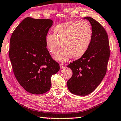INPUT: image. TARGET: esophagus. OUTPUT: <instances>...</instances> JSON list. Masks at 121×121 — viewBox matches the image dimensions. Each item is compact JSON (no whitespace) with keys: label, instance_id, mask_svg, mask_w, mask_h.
I'll use <instances>...</instances> for the list:
<instances>
[{"label":"esophagus","instance_id":"esophagus-1","mask_svg":"<svg viewBox=\"0 0 121 121\" xmlns=\"http://www.w3.org/2000/svg\"><path fill=\"white\" fill-rule=\"evenodd\" d=\"M65 65H63L62 64H60V69L61 70H62V69L65 68Z\"/></svg>","mask_w":121,"mask_h":121}]
</instances>
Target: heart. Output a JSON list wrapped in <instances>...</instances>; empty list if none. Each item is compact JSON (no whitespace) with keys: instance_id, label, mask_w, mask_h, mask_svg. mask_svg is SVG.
<instances>
[{"instance_id":"1","label":"heart","mask_w":121,"mask_h":121,"mask_svg":"<svg viewBox=\"0 0 121 121\" xmlns=\"http://www.w3.org/2000/svg\"><path fill=\"white\" fill-rule=\"evenodd\" d=\"M54 34H48L45 38L48 50L55 55L63 45V49L54 56L56 60L68 61L72 56L79 58L84 56L91 46L93 30L87 21H70L56 26Z\"/></svg>"}]
</instances>
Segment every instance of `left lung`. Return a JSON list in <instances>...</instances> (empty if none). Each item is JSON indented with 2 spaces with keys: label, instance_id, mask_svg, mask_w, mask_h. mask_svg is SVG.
I'll list each match as a JSON object with an SVG mask.
<instances>
[{
  "label": "left lung",
  "instance_id": "left-lung-1",
  "mask_svg": "<svg viewBox=\"0 0 121 121\" xmlns=\"http://www.w3.org/2000/svg\"><path fill=\"white\" fill-rule=\"evenodd\" d=\"M93 30V38L87 52L68 65L73 72L67 82L72 94L86 96L95 91L106 75L110 57L108 36L104 28L93 18L85 17Z\"/></svg>",
  "mask_w": 121,
  "mask_h": 121
}]
</instances>
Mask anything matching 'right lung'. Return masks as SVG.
<instances>
[{"mask_svg":"<svg viewBox=\"0 0 121 121\" xmlns=\"http://www.w3.org/2000/svg\"><path fill=\"white\" fill-rule=\"evenodd\" d=\"M53 21L27 17L20 23L10 40L9 58L15 78L33 94L47 92L51 77L60 70L46 48L45 38Z\"/></svg>","mask_w":121,"mask_h":121,"instance_id":"add662e5","label":"right lung"}]
</instances>
